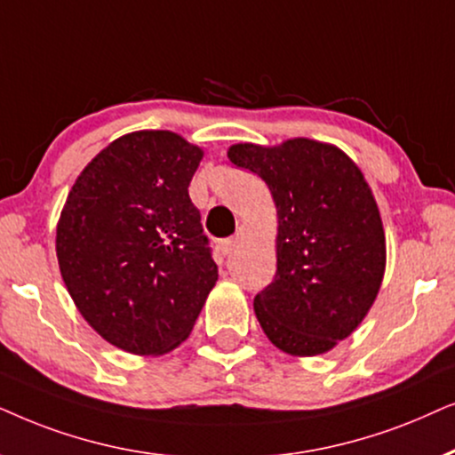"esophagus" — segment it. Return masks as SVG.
I'll list each match as a JSON object with an SVG mask.
<instances>
[{"mask_svg":"<svg viewBox=\"0 0 455 455\" xmlns=\"http://www.w3.org/2000/svg\"><path fill=\"white\" fill-rule=\"evenodd\" d=\"M235 245H237V239L235 237H228V239H222L220 243H218V250H220L224 256H228L235 250Z\"/></svg>","mask_w":455,"mask_h":455,"instance_id":"esophagus-1","label":"esophagus"}]
</instances>
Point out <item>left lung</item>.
<instances>
[{
  "label": "left lung",
  "mask_w": 455,
  "mask_h": 455,
  "mask_svg": "<svg viewBox=\"0 0 455 455\" xmlns=\"http://www.w3.org/2000/svg\"><path fill=\"white\" fill-rule=\"evenodd\" d=\"M228 160L258 174L276 204V275L253 299L259 326L284 354H324L358 329L383 283L371 187L341 149L304 137L233 145Z\"/></svg>",
  "instance_id": "8db88e82"
}]
</instances>
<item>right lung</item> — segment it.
<instances>
[{
	"mask_svg": "<svg viewBox=\"0 0 455 455\" xmlns=\"http://www.w3.org/2000/svg\"><path fill=\"white\" fill-rule=\"evenodd\" d=\"M204 151L171 131H137L101 149L58 222L62 278L108 343L160 355L189 337L218 281L189 197Z\"/></svg>",
	"mask_w": 455,
	"mask_h": 455,
	"instance_id": "add662e5",
	"label": "right lung"
}]
</instances>
